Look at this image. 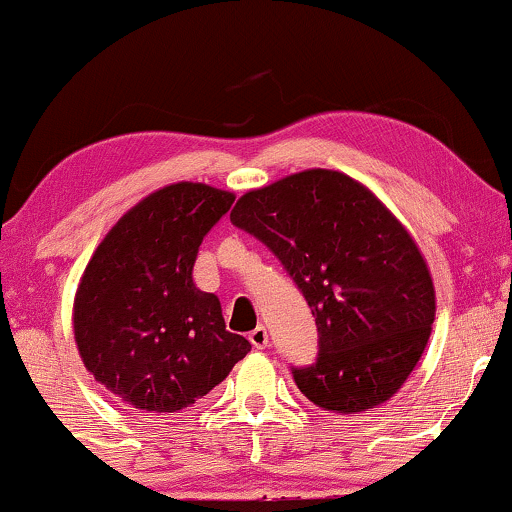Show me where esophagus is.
I'll use <instances>...</instances> for the list:
<instances>
[{
    "label": "esophagus",
    "mask_w": 512,
    "mask_h": 512,
    "mask_svg": "<svg viewBox=\"0 0 512 512\" xmlns=\"http://www.w3.org/2000/svg\"><path fill=\"white\" fill-rule=\"evenodd\" d=\"M249 343L254 345L256 350H263L265 345H268V331H265V327H256L254 331H251Z\"/></svg>",
    "instance_id": "obj_1"
}]
</instances>
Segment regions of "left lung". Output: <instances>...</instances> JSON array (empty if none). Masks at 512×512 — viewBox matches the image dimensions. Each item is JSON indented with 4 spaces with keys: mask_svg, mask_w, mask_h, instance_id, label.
<instances>
[{
    "mask_svg": "<svg viewBox=\"0 0 512 512\" xmlns=\"http://www.w3.org/2000/svg\"><path fill=\"white\" fill-rule=\"evenodd\" d=\"M230 221L270 247L313 310L320 355L294 369L298 390L334 414L388 402L435 322L433 275L400 218L357 178L305 169L244 192Z\"/></svg>",
    "mask_w": 512,
    "mask_h": 512,
    "instance_id": "8db88e82",
    "label": "left lung"
}]
</instances>
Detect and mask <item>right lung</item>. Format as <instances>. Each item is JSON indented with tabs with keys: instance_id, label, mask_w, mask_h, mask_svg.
<instances>
[{
	"instance_id": "add662e5",
	"label": "right lung",
	"mask_w": 512,
	"mask_h": 512,
	"mask_svg": "<svg viewBox=\"0 0 512 512\" xmlns=\"http://www.w3.org/2000/svg\"><path fill=\"white\" fill-rule=\"evenodd\" d=\"M235 192L178 181L136 202L79 277L72 331L84 367L129 407L174 414L214 390L251 350L221 303L192 282L204 235Z\"/></svg>"
}]
</instances>
